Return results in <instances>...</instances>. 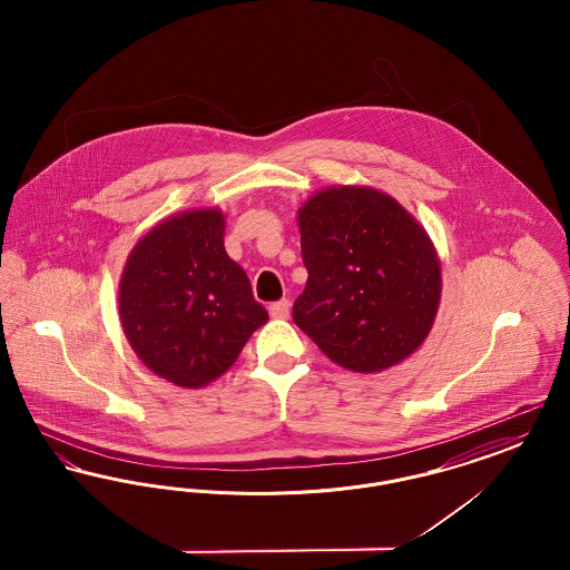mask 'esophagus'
Here are the masks:
<instances>
[{
	"label": "esophagus",
	"mask_w": 570,
	"mask_h": 570,
	"mask_svg": "<svg viewBox=\"0 0 570 570\" xmlns=\"http://www.w3.org/2000/svg\"><path fill=\"white\" fill-rule=\"evenodd\" d=\"M269 314L273 318H288L291 314V301L288 298H279L269 305Z\"/></svg>",
	"instance_id": "obj_1"
}]
</instances>
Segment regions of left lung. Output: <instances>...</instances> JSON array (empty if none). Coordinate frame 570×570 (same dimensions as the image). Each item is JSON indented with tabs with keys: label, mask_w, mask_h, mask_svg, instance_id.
I'll return each mask as SVG.
<instances>
[{
	"label": "left lung",
	"mask_w": 570,
	"mask_h": 570,
	"mask_svg": "<svg viewBox=\"0 0 570 570\" xmlns=\"http://www.w3.org/2000/svg\"><path fill=\"white\" fill-rule=\"evenodd\" d=\"M305 291L293 321L337 365L370 374L414 353L434 325L440 263L391 196L335 186L298 209Z\"/></svg>",
	"instance_id": "obj_1"
}]
</instances>
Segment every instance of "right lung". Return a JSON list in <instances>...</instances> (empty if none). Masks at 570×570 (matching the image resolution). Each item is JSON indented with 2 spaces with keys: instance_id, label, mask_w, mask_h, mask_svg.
Listing matches in <instances>:
<instances>
[{
  "instance_id": "right-lung-1",
  "label": "right lung",
  "mask_w": 570,
  "mask_h": 570,
  "mask_svg": "<svg viewBox=\"0 0 570 570\" xmlns=\"http://www.w3.org/2000/svg\"><path fill=\"white\" fill-rule=\"evenodd\" d=\"M119 316L138 358L186 389L219 379L269 321L224 249V216L170 217L136 244L119 284Z\"/></svg>"
}]
</instances>
